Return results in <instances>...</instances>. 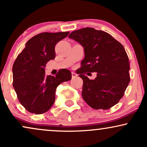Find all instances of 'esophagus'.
Instances as JSON below:
<instances>
[{
    "mask_svg": "<svg viewBox=\"0 0 147 147\" xmlns=\"http://www.w3.org/2000/svg\"><path fill=\"white\" fill-rule=\"evenodd\" d=\"M71 75H72V78H76L78 76V74L74 73V72H72Z\"/></svg>",
    "mask_w": 147,
    "mask_h": 147,
    "instance_id": "34e87169",
    "label": "esophagus"
}]
</instances>
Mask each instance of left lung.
Here are the masks:
<instances>
[{
    "label": "left lung",
    "instance_id": "left-lung-1",
    "mask_svg": "<svg viewBox=\"0 0 147 147\" xmlns=\"http://www.w3.org/2000/svg\"><path fill=\"white\" fill-rule=\"evenodd\" d=\"M69 38L84 48L79 76L83 80L82 95L94 109H109L119 102L130 81L129 59L123 46L111 35L93 28L71 32ZM96 72L90 80L84 74Z\"/></svg>",
    "mask_w": 147,
    "mask_h": 147
}]
</instances>
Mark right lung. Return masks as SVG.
I'll return each instance as SVG.
<instances>
[{
    "label": "right lung",
    "instance_id": "right-lung-1",
    "mask_svg": "<svg viewBox=\"0 0 147 147\" xmlns=\"http://www.w3.org/2000/svg\"><path fill=\"white\" fill-rule=\"evenodd\" d=\"M69 32H42L27 41L12 68L13 86L20 104L28 112L45 113L55 101L57 87L71 79L69 70L63 69L55 76H46V63L55 58L56 44Z\"/></svg>",
    "mask_w": 147,
    "mask_h": 147
}]
</instances>
